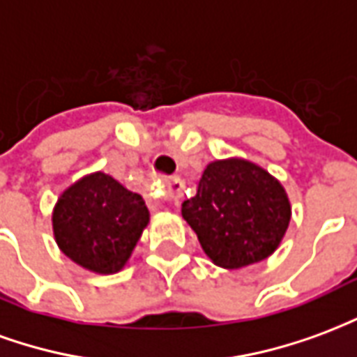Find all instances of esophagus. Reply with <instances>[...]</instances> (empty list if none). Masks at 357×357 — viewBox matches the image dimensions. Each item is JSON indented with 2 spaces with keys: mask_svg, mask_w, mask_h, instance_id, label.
<instances>
[{
  "mask_svg": "<svg viewBox=\"0 0 357 357\" xmlns=\"http://www.w3.org/2000/svg\"><path fill=\"white\" fill-rule=\"evenodd\" d=\"M181 191H183V181L178 178H174L168 183V197L174 199V201H178L179 197H181Z\"/></svg>",
  "mask_w": 357,
  "mask_h": 357,
  "instance_id": "34e87169",
  "label": "esophagus"
}]
</instances>
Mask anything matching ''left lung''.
<instances>
[{
	"label": "left lung",
	"mask_w": 357,
	"mask_h": 357,
	"mask_svg": "<svg viewBox=\"0 0 357 357\" xmlns=\"http://www.w3.org/2000/svg\"><path fill=\"white\" fill-rule=\"evenodd\" d=\"M291 201L262 166L245 158L212 160L181 216L204 255L225 269L262 262L281 245L291 224Z\"/></svg>",
	"instance_id": "obj_1"
}]
</instances>
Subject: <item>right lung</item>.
<instances>
[{
  "label": "right lung",
  "mask_w": 357,
  "mask_h": 357,
  "mask_svg": "<svg viewBox=\"0 0 357 357\" xmlns=\"http://www.w3.org/2000/svg\"><path fill=\"white\" fill-rule=\"evenodd\" d=\"M141 195L105 172L66 187L53 208V237L61 252L80 268L110 275L130 260L149 224Z\"/></svg>",
  "instance_id": "obj_1"
}]
</instances>
